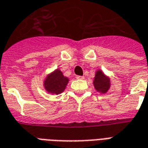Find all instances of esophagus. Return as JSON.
Masks as SVG:
<instances>
[{"mask_svg":"<svg viewBox=\"0 0 148 148\" xmlns=\"http://www.w3.org/2000/svg\"><path fill=\"white\" fill-rule=\"evenodd\" d=\"M84 76H80V75H77V76H76V78H77V79H84Z\"/></svg>","mask_w":148,"mask_h":148,"instance_id":"34e87169","label":"esophagus"}]
</instances>
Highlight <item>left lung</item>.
I'll return each instance as SVG.
<instances>
[{"label":"left lung","mask_w":148,"mask_h":148,"mask_svg":"<svg viewBox=\"0 0 148 148\" xmlns=\"http://www.w3.org/2000/svg\"><path fill=\"white\" fill-rule=\"evenodd\" d=\"M109 83V79L101 71H97L95 78L93 81V85L97 91H100L101 93H106L110 86Z\"/></svg>","instance_id":"8db88e82"}]
</instances>
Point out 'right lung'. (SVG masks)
Segmentation results:
<instances>
[{"instance_id": "right-lung-1", "label": "right lung", "mask_w": 148, "mask_h": 148, "mask_svg": "<svg viewBox=\"0 0 148 148\" xmlns=\"http://www.w3.org/2000/svg\"><path fill=\"white\" fill-rule=\"evenodd\" d=\"M67 82V77H64L61 71L57 70L47 77L44 82V86L49 93L58 94L63 92Z\"/></svg>"}]
</instances>
